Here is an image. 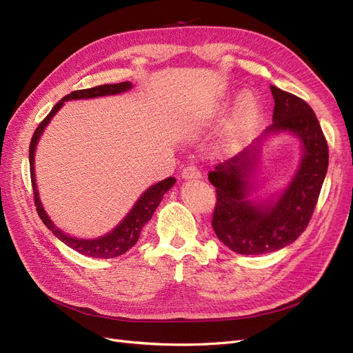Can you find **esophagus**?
<instances>
[{"mask_svg": "<svg viewBox=\"0 0 353 353\" xmlns=\"http://www.w3.org/2000/svg\"><path fill=\"white\" fill-rule=\"evenodd\" d=\"M181 176H183V179H199V178H201V174H200V170L196 166H187L183 170V174H181Z\"/></svg>", "mask_w": 353, "mask_h": 353, "instance_id": "1", "label": "esophagus"}]
</instances>
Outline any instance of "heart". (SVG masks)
Returning <instances> with one entry per match:
<instances>
[{
    "label": "heart",
    "mask_w": 353,
    "mask_h": 353,
    "mask_svg": "<svg viewBox=\"0 0 353 353\" xmlns=\"http://www.w3.org/2000/svg\"><path fill=\"white\" fill-rule=\"evenodd\" d=\"M228 104H230V100L219 101L215 108L212 109L210 116L213 117L216 114H221L228 108ZM259 112H261V104H259L258 97H256V95L252 92L241 94L236 103V108H234V110H232V116H231L232 131L239 135L249 132L254 126V123L258 122Z\"/></svg>",
    "instance_id": "heart-1"
}]
</instances>
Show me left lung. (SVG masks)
I'll use <instances>...</instances> for the list:
<instances>
[{"label":"left lung","instance_id":"1","mask_svg":"<svg viewBox=\"0 0 353 353\" xmlns=\"http://www.w3.org/2000/svg\"><path fill=\"white\" fill-rule=\"evenodd\" d=\"M272 125L243 152L209 174L216 188L212 227L216 237L240 254H265L292 244L307 227L328 168V147L309 104L271 85ZM279 133L296 136L301 160L288 185L276 196L254 199L264 144Z\"/></svg>","mask_w":353,"mask_h":353}]
</instances>
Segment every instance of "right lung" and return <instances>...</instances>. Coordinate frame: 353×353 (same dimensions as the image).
Here are the masks:
<instances>
[{
	"label": "right lung",
	"mask_w": 353,
	"mask_h": 353,
	"mask_svg": "<svg viewBox=\"0 0 353 353\" xmlns=\"http://www.w3.org/2000/svg\"><path fill=\"white\" fill-rule=\"evenodd\" d=\"M131 88H132V82L126 81V82H119V83L100 85V87L73 91V92L68 94L66 97H63L54 105V108L51 109L50 114L46 117V119L39 123L37 131L34 132V137H32V140H30V145H29L30 179H32V188H34V194H35V205H37L38 215L42 219V222L46 223V227L52 234H54V236L60 241L69 245L70 249L79 252L81 254L88 256V258L110 259V258H116V256H121L125 252L130 250L131 248H134L138 239H140L143 227L152 219L153 213L157 209V206L160 205V201H162L165 193L175 185L176 179L174 176H170V178L160 181V183H156L154 185L148 187L144 193L138 197L132 209L126 213V216L119 223H117V225L112 231L104 234V236L95 237V239L73 237V236H69V234H66L65 231H61L59 227H56V223L51 221L44 206H42V201H41L39 193H38V185H37V175H35L37 145H38L41 135L44 134V130L47 128V125L50 123L52 117L56 116V113L63 108V105H65V101L99 99V97H105V95H117V94L128 92Z\"/></svg>",
	"instance_id": "1"
}]
</instances>
